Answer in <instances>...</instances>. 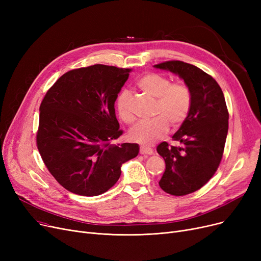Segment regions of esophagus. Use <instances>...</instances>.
<instances>
[{
	"instance_id": "34e87169",
	"label": "esophagus",
	"mask_w": 261,
	"mask_h": 261,
	"mask_svg": "<svg viewBox=\"0 0 261 261\" xmlns=\"http://www.w3.org/2000/svg\"><path fill=\"white\" fill-rule=\"evenodd\" d=\"M140 153L141 154H148V155H151L153 154V150L149 147L146 146H141L140 147Z\"/></svg>"
}]
</instances>
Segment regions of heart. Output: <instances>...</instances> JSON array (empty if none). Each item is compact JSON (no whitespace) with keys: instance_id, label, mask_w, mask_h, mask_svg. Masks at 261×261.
Here are the masks:
<instances>
[{"instance_id":"obj_1","label":"heart","mask_w":261,"mask_h":261,"mask_svg":"<svg viewBox=\"0 0 261 261\" xmlns=\"http://www.w3.org/2000/svg\"><path fill=\"white\" fill-rule=\"evenodd\" d=\"M136 87L155 98L154 119L141 121L130 132V139L143 145H152L166 134L168 126L179 128L185 121L193 102V92L184 81H173L165 75L148 73L136 81ZM118 116L127 123L134 121L130 110V93L121 91L116 97Z\"/></svg>"}]
</instances>
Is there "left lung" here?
<instances>
[{"mask_svg":"<svg viewBox=\"0 0 261 261\" xmlns=\"http://www.w3.org/2000/svg\"><path fill=\"white\" fill-rule=\"evenodd\" d=\"M179 75L193 92L190 111L172 140L181 147L161 143L156 150L166 164L159 184L165 193L185 196L206 184L220 165L228 130V111L218 82L201 68L179 60L154 65Z\"/></svg>","mask_w":261,"mask_h":261,"instance_id":"8db88e82","label":"left lung"}]
</instances>
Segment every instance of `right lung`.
Returning <instances> with one entry per match:
<instances>
[{"label":"right lung","instance_id":"obj_1","mask_svg":"<svg viewBox=\"0 0 261 261\" xmlns=\"http://www.w3.org/2000/svg\"><path fill=\"white\" fill-rule=\"evenodd\" d=\"M131 68L94 64L63 74L40 105L36 142L50 174L66 190L99 196L119 179L139 145L112 144L122 134L114 102Z\"/></svg>","mask_w":261,"mask_h":261}]
</instances>
